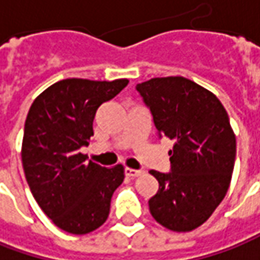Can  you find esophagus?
<instances>
[{
  "instance_id": "34e87169",
  "label": "esophagus",
  "mask_w": 260,
  "mask_h": 260,
  "mask_svg": "<svg viewBox=\"0 0 260 260\" xmlns=\"http://www.w3.org/2000/svg\"><path fill=\"white\" fill-rule=\"evenodd\" d=\"M142 170H134V168H125V175H128V177H139V175H142Z\"/></svg>"
}]
</instances>
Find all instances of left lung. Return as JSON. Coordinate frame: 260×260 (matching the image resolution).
<instances>
[{
    "label": "left lung",
    "instance_id": "1",
    "mask_svg": "<svg viewBox=\"0 0 260 260\" xmlns=\"http://www.w3.org/2000/svg\"><path fill=\"white\" fill-rule=\"evenodd\" d=\"M159 138L174 141L171 173L151 170L159 188L149 199L152 217L173 232L202 226L224 199L236 158V137L216 94L181 76L137 85Z\"/></svg>",
    "mask_w": 260,
    "mask_h": 260
}]
</instances>
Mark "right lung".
I'll use <instances>...</instances> for the list:
<instances>
[{"label":"right lung","instance_id":"add662e5","mask_svg":"<svg viewBox=\"0 0 260 260\" xmlns=\"http://www.w3.org/2000/svg\"><path fill=\"white\" fill-rule=\"evenodd\" d=\"M128 82L64 79L39 94L28 111L21 148L25 180L41 210L68 233L101 228L125 178L121 164L105 168L87 162L80 148L93 135L98 108Z\"/></svg>","mask_w":260,"mask_h":260}]
</instances>
